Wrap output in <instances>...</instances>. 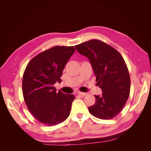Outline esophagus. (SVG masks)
<instances>
[{
    "label": "esophagus",
    "instance_id": "1",
    "mask_svg": "<svg viewBox=\"0 0 151 151\" xmlns=\"http://www.w3.org/2000/svg\"><path fill=\"white\" fill-rule=\"evenodd\" d=\"M77 94H79V95L83 96H85L87 95V93H83V92H80V91H79V92L77 93Z\"/></svg>",
    "mask_w": 151,
    "mask_h": 151
}]
</instances>
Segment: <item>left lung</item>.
Listing matches in <instances>:
<instances>
[{"mask_svg": "<svg viewBox=\"0 0 151 151\" xmlns=\"http://www.w3.org/2000/svg\"><path fill=\"white\" fill-rule=\"evenodd\" d=\"M79 53L89 58L101 96H96L89 111L102 120L118 115L129 97L130 77L122 55L110 45L99 40H91L76 45Z\"/></svg>", "mask_w": 151, "mask_h": 151, "instance_id": "left-lung-1", "label": "left lung"}]
</instances>
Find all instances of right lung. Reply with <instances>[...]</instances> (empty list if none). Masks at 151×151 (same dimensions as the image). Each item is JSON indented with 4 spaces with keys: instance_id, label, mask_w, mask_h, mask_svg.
<instances>
[{
    "instance_id": "1",
    "label": "right lung",
    "mask_w": 151,
    "mask_h": 151,
    "mask_svg": "<svg viewBox=\"0 0 151 151\" xmlns=\"http://www.w3.org/2000/svg\"><path fill=\"white\" fill-rule=\"evenodd\" d=\"M74 47L56 46L38 54L27 65L22 76V94L28 110L40 123L54 126L69 116L74 94L57 92L54 84L60 83Z\"/></svg>"
}]
</instances>
